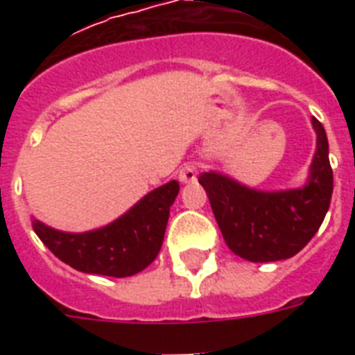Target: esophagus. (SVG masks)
I'll return each instance as SVG.
<instances>
[{
  "instance_id": "esophagus-1",
  "label": "esophagus",
  "mask_w": 355,
  "mask_h": 355,
  "mask_svg": "<svg viewBox=\"0 0 355 355\" xmlns=\"http://www.w3.org/2000/svg\"><path fill=\"white\" fill-rule=\"evenodd\" d=\"M178 180L182 184H191L197 180V167L193 164H188L184 166L180 171H178Z\"/></svg>"
}]
</instances>
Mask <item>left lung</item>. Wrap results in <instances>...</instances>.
Masks as SVG:
<instances>
[{"label": "left lung", "mask_w": 355, "mask_h": 355, "mask_svg": "<svg viewBox=\"0 0 355 355\" xmlns=\"http://www.w3.org/2000/svg\"><path fill=\"white\" fill-rule=\"evenodd\" d=\"M311 123L317 150L302 188L258 191L217 171L199 177L223 237L239 258L254 263L293 258L324 221L334 191V171L324 127L315 118Z\"/></svg>", "instance_id": "left-lung-1"}]
</instances>
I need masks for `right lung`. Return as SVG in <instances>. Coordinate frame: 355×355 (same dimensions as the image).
I'll use <instances>...</instances> for the list:
<instances>
[{"instance_id":"1","label":"right lung","mask_w":355,"mask_h":355,"mask_svg":"<svg viewBox=\"0 0 355 355\" xmlns=\"http://www.w3.org/2000/svg\"><path fill=\"white\" fill-rule=\"evenodd\" d=\"M177 180L153 189L107 227L83 234L60 232L33 219L42 243L69 267L88 272L125 278L155 261L166 234L169 208L178 195Z\"/></svg>"}]
</instances>
